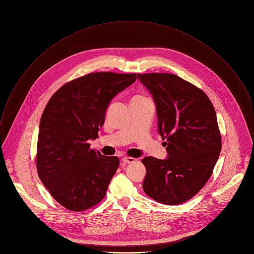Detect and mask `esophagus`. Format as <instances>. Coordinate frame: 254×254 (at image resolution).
<instances>
[{
    "mask_svg": "<svg viewBox=\"0 0 254 254\" xmlns=\"http://www.w3.org/2000/svg\"><path fill=\"white\" fill-rule=\"evenodd\" d=\"M122 161H123L124 163L129 164V163H133V162L135 161V158H132V157H123V158H122Z\"/></svg>",
    "mask_w": 254,
    "mask_h": 254,
    "instance_id": "34e87169",
    "label": "esophagus"
}]
</instances>
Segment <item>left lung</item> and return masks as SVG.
I'll return each mask as SVG.
<instances>
[{"instance_id": "left-lung-1", "label": "left lung", "mask_w": 254, "mask_h": 254, "mask_svg": "<svg viewBox=\"0 0 254 254\" xmlns=\"http://www.w3.org/2000/svg\"><path fill=\"white\" fill-rule=\"evenodd\" d=\"M153 98L158 133L167 142V158L145 157L144 192L160 203L177 205L208 181L221 151L214 107L206 94L167 73L138 74Z\"/></svg>"}]
</instances>
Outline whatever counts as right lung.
<instances>
[{
	"mask_svg": "<svg viewBox=\"0 0 254 254\" xmlns=\"http://www.w3.org/2000/svg\"><path fill=\"white\" fill-rule=\"evenodd\" d=\"M136 74L92 73L61 87L42 114L37 146L38 174L65 208L82 211L102 200L119 166L116 156L90 148L113 98Z\"/></svg>",
	"mask_w": 254,
	"mask_h": 254,
	"instance_id": "right-lung-1",
	"label": "right lung"
}]
</instances>
